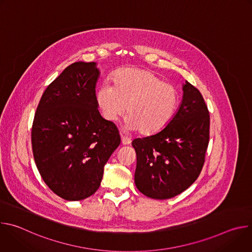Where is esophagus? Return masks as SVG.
<instances>
[{
  "label": "esophagus",
  "instance_id": "obj_1",
  "mask_svg": "<svg viewBox=\"0 0 252 252\" xmlns=\"http://www.w3.org/2000/svg\"><path fill=\"white\" fill-rule=\"evenodd\" d=\"M121 139H122V143H123L124 146L129 145V143H130V139L127 136L124 135V134H121Z\"/></svg>",
  "mask_w": 252,
  "mask_h": 252
}]
</instances>
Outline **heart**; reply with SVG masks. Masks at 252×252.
<instances>
[{
	"instance_id": "1",
	"label": "heart",
	"mask_w": 252,
	"mask_h": 252,
	"mask_svg": "<svg viewBox=\"0 0 252 252\" xmlns=\"http://www.w3.org/2000/svg\"><path fill=\"white\" fill-rule=\"evenodd\" d=\"M113 84L101 85L95 94L97 107L106 122L116 123L127 112L126 128L151 136L172 120L178 102L176 90L153 71L122 68L114 75Z\"/></svg>"
}]
</instances>
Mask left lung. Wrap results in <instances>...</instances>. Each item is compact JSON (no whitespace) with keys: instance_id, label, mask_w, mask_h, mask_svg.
I'll return each instance as SVG.
<instances>
[{"instance_id":"1","label":"left lung","mask_w":252,"mask_h":252,"mask_svg":"<svg viewBox=\"0 0 252 252\" xmlns=\"http://www.w3.org/2000/svg\"><path fill=\"white\" fill-rule=\"evenodd\" d=\"M183 99L158 133L132 140L136 154L134 184L154 199L171 198L198 177L209 140V113L200 92L186 81Z\"/></svg>"}]
</instances>
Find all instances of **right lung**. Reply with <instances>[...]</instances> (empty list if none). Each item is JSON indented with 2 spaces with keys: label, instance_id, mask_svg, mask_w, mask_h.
<instances>
[{
  "label": "right lung",
  "instance_id": "obj_1",
  "mask_svg": "<svg viewBox=\"0 0 252 252\" xmlns=\"http://www.w3.org/2000/svg\"><path fill=\"white\" fill-rule=\"evenodd\" d=\"M96 63L76 62L46 89L32 127L35 165L60 197L77 201L100 186L103 166L121 143L114 123L99 114Z\"/></svg>",
  "mask_w": 252,
  "mask_h": 252
}]
</instances>
